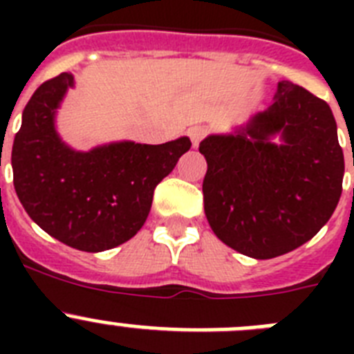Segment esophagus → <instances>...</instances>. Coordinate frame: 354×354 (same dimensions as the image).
<instances>
[{"label": "esophagus", "instance_id": "obj_1", "mask_svg": "<svg viewBox=\"0 0 354 354\" xmlns=\"http://www.w3.org/2000/svg\"><path fill=\"white\" fill-rule=\"evenodd\" d=\"M187 134H189V138H192L193 147H198V143L202 142V138L205 136V127L195 126V127H192V129L187 131Z\"/></svg>", "mask_w": 354, "mask_h": 354}]
</instances>
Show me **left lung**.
Returning <instances> with one entry per match:
<instances>
[{
	"mask_svg": "<svg viewBox=\"0 0 354 354\" xmlns=\"http://www.w3.org/2000/svg\"><path fill=\"white\" fill-rule=\"evenodd\" d=\"M198 150L207 161L202 192L212 232L252 259L305 245L342 195L344 154L333 113L290 81L278 83L264 111L232 133L209 134Z\"/></svg>",
	"mask_w": 354,
	"mask_h": 354,
	"instance_id": "obj_1",
	"label": "left lung"
}]
</instances>
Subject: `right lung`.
<instances>
[{
    "label": "right lung",
    "instance_id": "obj_1",
    "mask_svg": "<svg viewBox=\"0 0 354 354\" xmlns=\"http://www.w3.org/2000/svg\"><path fill=\"white\" fill-rule=\"evenodd\" d=\"M74 76L62 72L35 90L12 147L14 186L42 230L81 252H104L129 241L145 223L154 189L192 142L161 145L129 140L76 150L56 131V113Z\"/></svg>",
    "mask_w": 354,
    "mask_h": 354
}]
</instances>
